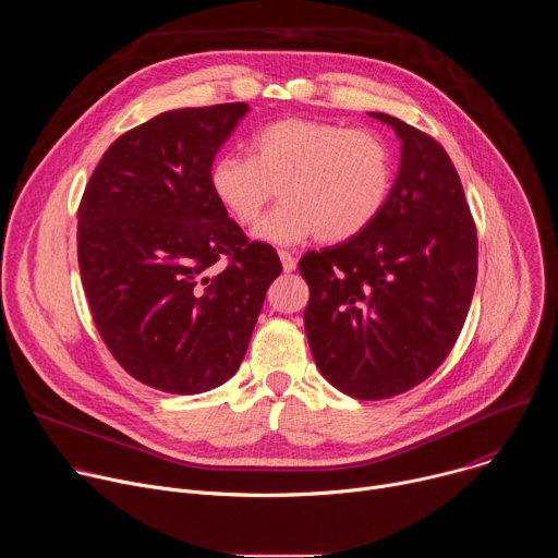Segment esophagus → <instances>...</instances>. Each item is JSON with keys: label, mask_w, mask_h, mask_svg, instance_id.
I'll return each instance as SVG.
<instances>
[{"label": "esophagus", "mask_w": 558, "mask_h": 558, "mask_svg": "<svg viewBox=\"0 0 558 558\" xmlns=\"http://www.w3.org/2000/svg\"><path fill=\"white\" fill-rule=\"evenodd\" d=\"M278 256H280V263H282V269L287 271V274H291V271H295V267H298V263H295V256L291 254V252H278Z\"/></svg>", "instance_id": "34e87169"}]
</instances>
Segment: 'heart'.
I'll return each mask as SVG.
<instances>
[{"label":"heart","instance_id":"1","mask_svg":"<svg viewBox=\"0 0 558 558\" xmlns=\"http://www.w3.org/2000/svg\"><path fill=\"white\" fill-rule=\"evenodd\" d=\"M250 154H220L209 185L241 225L256 222L278 187L282 203L254 231L271 245L311 235L325 243L349 241L379 216L388 198L390 151L371 130L287 117L254 132Z\"/></svg>","mask_w":558,"mask_h":558}]
</instances>
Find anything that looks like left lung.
Wrapping results in <instances>:
<instances>
[{
	"mask_svg": "<svg viewBox=\"0 0 558 558\" xmlns=\"http://www.w3.org/2000/svg\"><path fill=\"white\" fill-rule=\"evenodd\" d=\"M368 114L402 141L397 179L362 233L304 254L300 274L315 366L355 400H386L454 347L474 293L476 229L446 149L400 119Z\"/></svg>",
	"mask_w": 558,
	"mask_h": 558,
	"instance_id": "1",
	"label": "left lung"
}]
</instances>
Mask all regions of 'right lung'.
Segmentation results:
<instances>
[{
    "mask_svg": "<svg viewBox=\"0 0 558 558\" xmlns=\"http://www.w3.org/2000/svg\"><path fill=\"white\" fill-rule=\"evenodd\" d=\"M247 104L158 114L101 156L78 205L76 254L95 325L138 381L177 395L225 384L241 366L282 265L250 243L209 185ZM228 258L222 272L213 265Z\"/></svg>",
    "mask_w": 558,
    "mask_h": 558,
    "instance_id": "add662e5",
    "label": "right lung"
}]
</instances>
